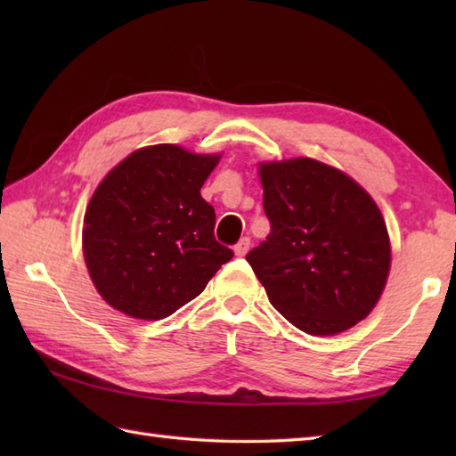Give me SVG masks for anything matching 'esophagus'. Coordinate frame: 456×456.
<instances>
[{"label":"esophagus","mask_w":456,"mask_h":456,"mask_svg":"<svg viewBox=\"0 0 456 456\" xmlns=\"http://www.w3.org/2000/svg\"><path fill=\"white\" fill-rule=\"evenodd\" d=\"M248 248H250V239L248 237H243L239 240V243L235 245V255L237 256H245L247 253H248Z\"/></svg>","instance_id":"esophagus-1"}]
</instances>
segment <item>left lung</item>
I'll use <instances>...</instances> for the list:
<instances>
[{
	"label": "left lung",
	"mask_w": 456,
	"mask_h": 456,
	"mask_svg": "<svg viewBox=\"0 0 456 456\" xmlns=\"http://www.w3.org/2000/svg\"><path fill=\"white\" fill-rule=\"evenodd\" d=\"M258 174L270 233L247 260L270 304L317 337L362 322L384 292L392 260L374 200L314 159L263 162Z\"/></svg>",
	"instance_id": "left-lung-1"
}]
</instances>
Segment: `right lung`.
I'll use <instances>...</instances> for the list:
<instances>
[{"label": "right lung", "instance_id": "add662e5", "mask_svg": "<svg viewBox=\"0 0 456 456\" xmlns=\"http://www.w3.org/2000/svg\"><path fill=\"white\" fill-rule=\"evenodd\" d=\"M219 159L152 144L95 188L82 247L92 282L113 309L149 322L168 317L233 258L213 237L216 211L200 193Z\"/></svg>", "mask_w": 456, "mask_h": 456}]
</instances>
